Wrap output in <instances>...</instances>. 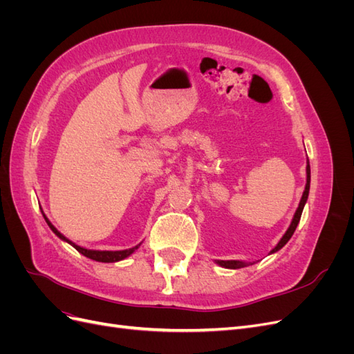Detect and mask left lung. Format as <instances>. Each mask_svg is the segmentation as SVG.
<instances>
[{"label": "left lung", "mask_w": 354, "mask_h": 354, "mask_svg": "<svg viewBox=\"0 0 354 354\" xmlns=\"http://www.w3.org/2000/svg\"><path fill=\"white\" fill-rule=\"evenodd\" d=\"M306 171H307V183H306V189H304V192H303L301 201H299V205H298V208H297V211H295V214H294V218H292V221H291V226L288 227L286 233L283 234L282 239L279 241V243H277V245L274 246V248L270 251L272 254L276 252V251H279V250L282 248V246H285L286 242H288L289 239H291V236H292L295 229H297V226H298L299 218H301V214H303L304 205H306L307 198H308V190H310V164H308V159H307V168H306ZM217 264H220L221 267H226V269H241V267H246V266H248V263L238 261V260H227V261L218 260Z\"/></svg>", "instance_id": "left-lung-1"}]
</instances>
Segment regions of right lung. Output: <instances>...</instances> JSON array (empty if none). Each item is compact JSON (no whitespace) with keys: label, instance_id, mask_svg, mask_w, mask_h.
<instances>
[{"label":"right lung","instance_id":"1","mask_svg":"<svg viewBox=\"0 0 354 354\" xmlns=\"http://www.w3.org/2000/svg\"><path fill=\"white\" fill-rule=\"evenodd\" d=\"M42 216H44V218H46L47 224L50 226V229H51L53 232H55L62 241H66V242L71 243V245L73 246V248L77 250L78 252H81L82 255L87 257V259H91V260H94V261H100V263H115V261H121V260L127 259L128 255H131V254L138 248V246H140V243H138L137 246H134V248L124 250V251H94V250H85V248H82V246L75 245L73 242H71L69 239H66L65 236H63V234L48 221V218L46 217V214H42Z\"/></svg>","mask_w":354,"mask_h":354}]
</instances>
